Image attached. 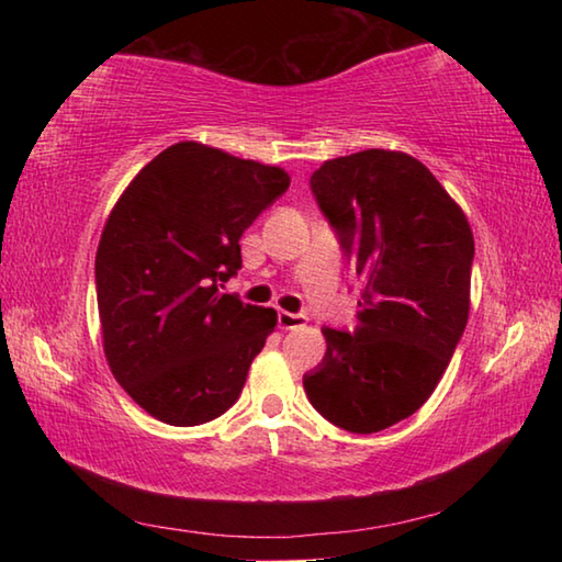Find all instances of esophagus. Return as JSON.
Segmentation results:
<instances>
[{"mask_svg":"<svg viewBox=\"0 0 562 562\" xmlns=\"http://www.w3.org/2000/svg\"><path fill=\"white\" fill-rule=\"evenodd\" d=\"M304 322H307V317L300 315V312H284V310L278 312L280 329H297V327H304Z\"/></svg>","mask_w":562,"mask_h":562,"instance_id":"1","label":"esophagus"}]
</instances>
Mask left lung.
Wrapping results in <instances>:
<instances>
[{
    "label": "left lung",
    "mask_w": 562,
    "mask_h": 562,
    "mask_svg": "<svg viewBox=\"0 0 562 562\" xmlns=\"http://www.w3.org/2000/svg\"><path fill=\"white\" fill-rule=\"evenodd\" d=\"M310 190L359 278L357 327H322L327 351L302 376L329 424L374 434L439 384L469 319L473 235L431 170L396 150L325 160Z\"/></svg>",
    "instance_id": "1"
}]
</instances>
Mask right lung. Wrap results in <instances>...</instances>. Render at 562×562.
I'll return each mask as SVG.
<instances>
[{
	"instance_id": "1",
	"label": "right lung",
	"mask_w": 562,
	"mask_h": 562,
	"mask_svg": "<svg viewBox=\"0 0 562 562\" xmlns=\"http://www.w3.org/2000/svg\"><path fill=\"white\" fill-rule=\"evenodd\" d=\"M288 188L282 168L183 140L111 211L97 252L103 351L158 422H213L240 396L278 315L221 288L243 268L245 227Z\"/></svg>"
}]
</instances>
